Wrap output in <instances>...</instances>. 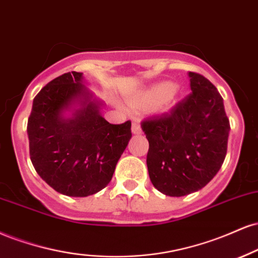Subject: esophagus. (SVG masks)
<instances>
[{"label": "esophagus", "mask_w": 258, "mask_h": 258, "mask_svg": "<svg viewBox=\"0 0 258 258\" xmlns=\"http://www.w3.org/2000/svg\"><path fill=\"white\" fill-rule=\"evenodd\" d=\"M132 132H133V134H135V135L141 134V126H140V124H139V122H133Z\"/></svg>", "instance_id": "34e87169"}]
</instances>
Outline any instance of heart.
Wrapping results in <instances>:
<instances>
[{
    "label": "heart",
    "instance_id": "obj_1",
    "mask_svg": "<svg viewBox=\"0 0 258 258\" xmlns=\"http://www.w3.org/2000/svg\"><path fill=\"white\" fill-rule=\"evenodd\" d=\"M175 86L170 82L156 84L144 92L136 94L130 99V104L134 107H154L168 108L174 98Z\"/></svg>",
    "mask_w": 258,
    "mask_h": 258
}]
</instances>
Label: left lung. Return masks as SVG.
I'll list each match as a JSON object with an SVG mask.
<instances>
[{
	"label": "left lung",
	"instance_id": "8db88e82",
	"mask_svg": "<svg viewBox=\"0 0 258 258\" xmlns=\"http://www.w3.org/2000/svg\"><path fill=\"white\" fill-rule=\"evenodd\" d=\"M188 76L192 93L169 113L141 123L150 144L151 182L170 197L190 195L213 180L226 158L231 130L216 87L196 72Z\"/></svg>",
	"mask_w": 258,
	"mask_h": 258
}]
</instances>
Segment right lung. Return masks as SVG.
<instances>
[{
    "label": "right lung",
    "mask_w": 258,
    "mask_h": 258,
    "mask_svg": "<svg viewBox=\"0 0 258 258\" xmlns=\"http://www.w3.org/2000/svg\"><path fill=\"white\" fill-rule=\"evenodd\" d=\"M102 106L76 71L54 78L33 99L27 120L30 158L39 176L61 195L88 197L105 188L128 146L132 122L110 124L100 113Z\"/></svg>",
    "instance_id": "add662e5"
}]
</instances>
